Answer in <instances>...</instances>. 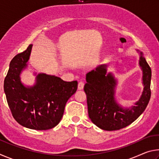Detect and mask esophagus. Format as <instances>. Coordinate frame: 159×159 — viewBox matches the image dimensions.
<instances>
[{
    "label": "esophagus",
    "mask_w": 159,
    "mask_h": 159,
    "mask_svg": "<svg viewBox=\"0 0 159 159\" xmlns=\"http://www.w3.org/2000/svg\"><path fill=\"white\" fill-rule=\"evenodd\" d=\"M83 87H84V83L80 81L79 83V84H78V89L79 90H82Z\"/></svg>",
    "instance_id": "34e87169"
}]
</instances>
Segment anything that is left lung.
<instances>
[{"mask_svg": "<svg viewBox=\"0 0 159 159\" xmlns=\"http://www.w3.org/2000/svg\"><path fill=\"white\" fill-rule=\"evenodd\" d=\"M140 54L139 64L142 70L144 90L139 100L129 108H123L115 99L116 80L107 74V64L98 66L86 74L84 91L87 95L88 115L91 121L104 130H117L134 122L146 109L151 98L152 70Z\"/></svg>", "mask_w": 159, "mask_h": 159, "instance_id": "8db88e82", "label": "left lung"}]
</instances>
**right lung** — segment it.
Wrapping results in <instances>:
<instances>
[{
    "instance_id": "add662e5",
    "label": "right lung",
    "mask_w": 159,
    "mask_h": 159,
    "mask_svg": "<svg viewBox=\"0 0 159 159\" xmlns=\"http://www.w3.org/2000/svg\"><path fill=\"white\" fill-rule=\"evenodd\" d=\"M31 48V44L10 61L4 92L18 123L33 130H49L60 123L66 102L77 90L78 82H66L60 77L39 74L33 86L24 85L20 74L27 66Z\"/></svg>"
}]
</instances>
